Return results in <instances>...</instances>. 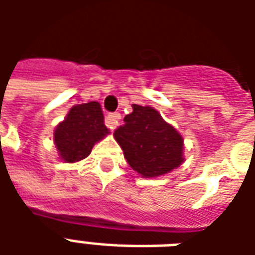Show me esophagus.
<instances>
[{
  "mask_svg": "<svg viewBox=\"0 0 255 255\" xmlns=\"http://www.w3.org/2000/svg\"><path fill=\"white\" fill-rule=\"evenodd\" d=\"M120 113H109L108 116L105 117V124L108 126V128H111V129H115V128L120 124Z\"/></svg>",
  "mask_w": 255,
  "mask_h": 255,
  "instance_id": "34e87169",
  "label": "esophagus"
}]
</instances>
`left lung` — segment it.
Here are the masks:
<instances>
[{"label":"left lung","mask_w":255,"mask_h":255,"mask_svg":"<svg viewBox=\"0 0 255 255\" xmlns=\"http://www.w3.org/2000/svg\"><path fill=\"white\" fill-rule=\"evenodd\" d=\"M128 165L143 177L165 175L183 162V138L150 106L132 105V113L115 129Z\"/></svg>","instance_id":"1"}]
</instances>
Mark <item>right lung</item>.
<instances>
[{
  "label": "right lung",
  "mask_w": 255,
  "mask_h": 255,
  "mask_svg": "<svg viewBox=\"0 0 255 255\" xmlns=\"http://www.w3.org/2000/svg\"><path fill=\"white\" fill-rule=\"evenodd\" d=\"M109 133L101 105L95 101L75 105L54 131V143L65 162L86 158L98 140Z\"/></svg>",
  "instance_id": "right-lung-1"
}]
</instances>
